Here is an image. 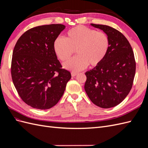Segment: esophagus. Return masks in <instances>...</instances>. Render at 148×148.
I'll list each match as a JSON object with an SVG mask.
<instances>
[{"label":"esophagus","instance_id":"34e87169","mask_svg":"<svg viewBox=\"0 0 148 148\" xmlns=\"http://www.w3.org/2000/svg\"><path fill=\"white\" fill-rule=\"evenodd\" d=\"M71 77H75V76H77L78 75V73L75 72H71Z\"/></svg>","mask_w":148,"mask_h":148}]
</instances>
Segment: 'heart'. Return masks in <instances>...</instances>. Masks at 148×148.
Returning a JSON list of instances; mask_svg holds the SVG:
<instances>
[{"label": "heart", "instance_id": "b5f03b06", "mask_svg": "<svg viewBox=\"0 0 148 148\" xmlns=\"http://www.w3.org/2000/svg\"><path fill=\"white\" fill-rule=\"evenodd\" d=\"M109 47L107 35L101 31L79 25L67 31L65 39L57 38L53 43L57 56L62 61L68 60L76 50L77 56L64 64V68L73 72L89 65L95 66L104 60Z\"/></svg>", "mask_w": 148, "mask_h": 148}]
</instances>
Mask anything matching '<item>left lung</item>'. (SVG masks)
<instances>
[{
  "instance_id": "1",
  "label": "left lung",
  "mask_w": 148,
  "mask_h": 148,
  "mask_svg": "<svg viewBox=\"0 0 148 148\" xmlns=\"http://www.w3.org/2000/svg\"><path fill=\"white\" fill-rule=\"evenodd\" d=\"M102 30L109 47L101 63L86 71L84 90L92 103L108 109L122 102L130 91L136 71L135 57L127 39L110 26L91 23Z\"/></svg>"
}]
</instances>
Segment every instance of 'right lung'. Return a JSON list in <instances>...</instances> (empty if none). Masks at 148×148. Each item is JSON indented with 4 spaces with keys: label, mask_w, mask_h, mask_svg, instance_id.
Masks as SVG:
<instances>
[{
    "label": "right lung",
    "mask_w": 148,
    "mask_h": 148,
    "mask_svg": "<svg viewBox=\"0 0 148 148\" xmlns=\"http://www.w3.org/2000/svg\"><path fill=\"white\" fill-rule=\"evenodd\" d=\"M65 28L61 24L39 26L22 34L13 51L11 74L13 84L26 104L38 109L54 106L71 78L62 69L53 43Z\"/></svg>",
    "instance_id": "1"
}]
</instances>
